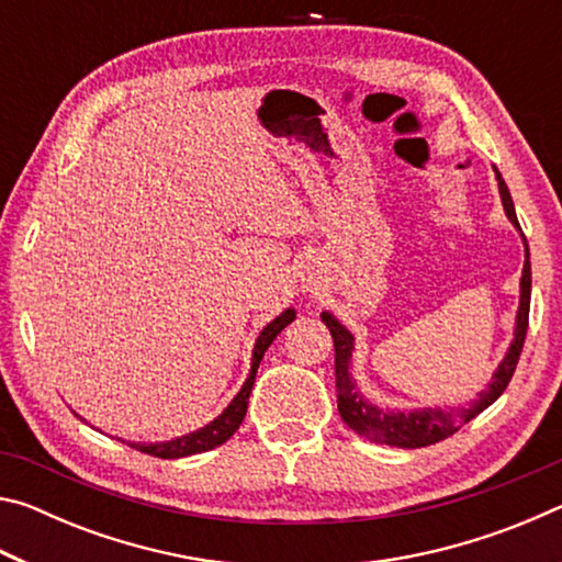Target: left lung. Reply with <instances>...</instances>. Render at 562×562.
Segmentation results:
<instances>
[{
    "label": "left lung",
    "mask_w": 562,
    "mask_h": 562,
    "mask_svg": "<svg viewBox=\"0 0 562 562\" xmlns=\"http://www.w3.org/2000/svg\"><path fill=\"white\" fill-rule=\"evenodd\" d=\"M496 170V168H493ZM498 178V193L503 211H506L508 221L516 231H520L516 205H513L510 190L506 180ZM526 243V235H522ZM528 312H530V252L526 243V262H522V278H520V302H518V315H516V331H513V341L506 351V357L501 359L496 372H493L488 386L483 389L479 398H473L469 406L461 408H439V406H426V408H412V412H398V408H379L376 404L364 398L359 392L355 379H351V351H355V335L341 325V322L331 315V312H322V322L329 327V335L335 339V374H337V408L341 422H345L351 431H357L364 439L374 443L398 446V449H422V446L439 443L449 439L453 431H459L463 424H469L471 418L479 416L483 408H488L496 398L506 392L513 372L522 351V341H526L528 331Z\"/></svg>",
    "instance_id": "obj_1"
}]
</instances>
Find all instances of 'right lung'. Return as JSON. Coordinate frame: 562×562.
Listing matches in <instances>:
<instances>
[{
	"mask_svg": "<svg viewBox=\"0 0 562 562\" xmlns=\"http://www.w3.org/2000/svg\"><path fill=\"white\" fill-rule=\"evenodd\" d=\"M294 317H297L294 315V310L288 307L280 317H274L270 325L260 331V337H258V341H255V349H252L250 374H247L243 389L235 394L233 402L227 404L225 412L217 418H213L211 424H205L203 429L186 434V436H178V439H170V441H156V443H136V441L131 443L128 441V446H133L136 451H144L148 456H156V459H183V456L211 451V449H215V446L225 443L237 429H240L245 412H247V398H250L255 374H258V367L265 357V351H268L274 337H278Z\"/></svg>",
	"mask_w": 562,
	"mask_h": 562,
	"instance_id": "right-lung-1",
	"label": "right lung"
}]
</instances>
